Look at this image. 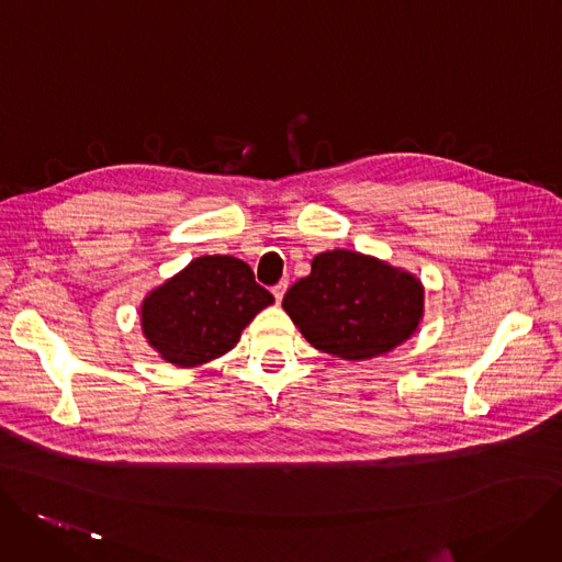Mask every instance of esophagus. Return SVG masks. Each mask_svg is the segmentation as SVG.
Masks as SVG:
<instances>
[{"mask_svg": "<svg viewBox=\"0 0 562 562\" xmlns=\"http://www.w3.org/2000/svg\"><path fill=\"white\" fill-rule=\"evenodd\" d=\"M286 286H289L286 280H280V282L273 286V295H276L278 302H282V297H284V293H286Z\"/></svg>", "mask_w": 562, "mask_h": 562, "instance_id": "1", "label": "esophagus"}]
</instances>
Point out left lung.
<instances>
[{"mask_svg": "<svg viewBox=\"0 0 562 562\" xmlns=\"http://www.w3.org/2000/svg\"><path fill=\"white\" fill-rule=\"evenodd\" d=\"M300 334L342 360H369L409 340L425 313V289L409 271L358 251L313 258L311 273L282 300Z\"/></svg>", "mask_w": 562, "mask_h": 562, "instance_id": "obj_1", "label": "left lung"}]
</instances>
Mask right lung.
<instances>
[{
    "label": "right lung",
    "mask_w": 562,
    "mask_h": 562,
    "mask_svg": "<svg viewBox=\"0 0 562 562\" xmlns=\"http://www.w3.org/2000/svg\"><path fill=\"white\" fill-rule=\"evenodd\" d=\"M273 295L233 256H202L142 302L148 345L176 367H198L231 351Z\"/></svg>",
    "instance_id": "add662e5"
}]
</instances>
